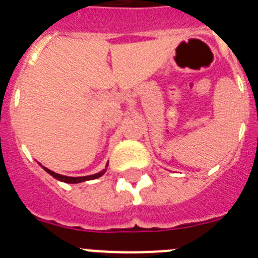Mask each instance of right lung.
<instances>
[{
	"label": "right lung",
	"mask_w": 258,
	"mask_h": 258,
	"mask_svg": "<svg viewBox=\"0 0 258 258\" xmlns=\"http://www.w3.org/2000/svg\"><path fill=\"white\" fill-rule=\"evenodd\" d=\"M107 165H109V162L106 163V167ZM42 169L45 170L48 174H50L53 178L58 179V180H61V182H64V183H71V184H75V183H82V182H86V180H92V179H97L100 178V176H102L105 174V171H106V169H104L102 171L97 172V174H93V175H87V176H66V175H61V174H57V172L51 171V170L46 169V167L42 166Z\"/></svg>",
	"instance_id": "right-lung-1"
}]
</instances>
